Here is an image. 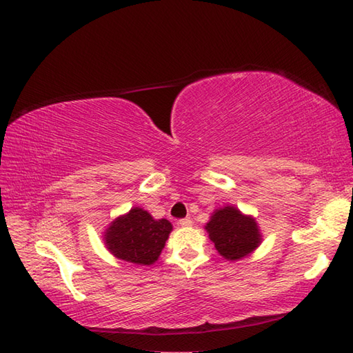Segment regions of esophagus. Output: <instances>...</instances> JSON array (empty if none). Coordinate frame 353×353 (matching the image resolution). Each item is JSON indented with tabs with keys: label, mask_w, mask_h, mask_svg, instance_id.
Listing matches in <instances>:
<instances>
[{
	"label": "esophagus",
	"mask_w": 353,
	"mask_h": 353,
	"mask_svg": "<svg viewBox=\"0 0 353 353\" xmlns=\"http://www.w3.org/2000/svg\"><path fill=\"white\" fill-rule=\"evenodd\" d=\"M179 226L181 228H190L191 224H192V220L191 219H182V220H179Z\"/></svg>",
	"instance_id": "1"
}]
</instances>
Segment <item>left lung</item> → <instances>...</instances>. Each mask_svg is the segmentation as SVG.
<instances>
[{
    "label": "left lung",
    "instance_id": "left-lung-1",
    "mask_svg": "<svg viewBox=\"0 0 353 353\" xmlns=\"http://www.w3.org/2000/svg\"><path fill=\"white\" fill-rule=\"evenodd\" d=\"M205 229L215 249L228 261L243 259L256 249L262 239L253 216L241 214L235 206L216 209Z\"/></svg>",
    "mask_w": 353,
    "mask_h": 353
}]
</instances>
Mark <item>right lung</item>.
I'll use <instances>...</instances> for the list:
<instances>
[{
    "instance_id": "obj_1",
    "label": "right lung",
    "mask_w": 353,
    "mask_h": 353,
    "mask_svg": "<svg viewBox=\"0 0 353 353\" xmlns=\"http://www.w3.org/2000/svg\"><path fill=\"white\" fill-rule=\"evenodd\" d=\"M172 230L168 220H154L142 208H132L104 232V244L115 258L138 265H152L159 258Z\"/></svg>"
}]
</instances>
